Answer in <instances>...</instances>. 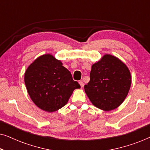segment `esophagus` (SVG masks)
<instances>
[{
	"instance_id": "34e87169",
	"label": "esophagus",
	"mask_w": 150,
	"mask_h": 150,
	"mask_svg": "<svg viewBox=\"0 0 150 150\" xmlns=\"http://www.w3.org/2000/svg\"><path fill=\"white\" fill-rule=\"evenodd\" d=\"M79 84H80V85H81V87H84V83H83V81H80L79 82Z\"/></svg>"
}]
</instances>
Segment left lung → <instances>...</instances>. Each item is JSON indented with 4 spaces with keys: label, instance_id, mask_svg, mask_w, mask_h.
I'll list each match as a JSON object with an SVG mask.
<instances>
[{
    "label": "left lung",
    "instance_id": "1",
    "mask_svg": "<svg viewBox=\"0 0 150 150\" xmlns=\"http://www.w3.org/2000/svg\"><path fill=\"white\" fill-rule=\"evenodd\" d=\"M131 85L128 67L117 57L105 54L91 67L90 81L84 87L90 101L100 109H115L124 101Z\"/></svg>",
    "mask_w": 150,
    "mask_h": 150
}]
</instances>
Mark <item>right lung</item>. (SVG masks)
<instances>
[{"label":"right lung","mask_w":150,"mask_h":150,"mask_svg":"<svg viewBox=\"0 0 150 150\" xmlns=\"http://www.w3.org/2000/svg\"><path fill=\"white\" fill-rule=\"evenodd\" d=\"M24 83L32 101L49 112L64 106L74 90L81 87L61 61L50 54L39 57L28 67Z\"/></svg>","instance_id":"1"}]
</instances>
